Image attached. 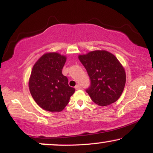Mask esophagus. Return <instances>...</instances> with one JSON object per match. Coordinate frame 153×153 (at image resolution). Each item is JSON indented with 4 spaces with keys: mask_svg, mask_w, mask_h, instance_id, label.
Listing matches in <instances>:
<instances>
[{
    "mask_svg": "<svg viewBox=\"0 0 153 153\" xmlns=\"http://www.w3.org/2000/svg\"><path fill=\"white\" fill-rule=\"evenodd\" d=\"M75 88L76 89V90H80V89H81V86H80V85H77L75 87Z\"/></svg>",
    "mask_w": 153,
    "mask_h": 153,
    "instance_id": "esophagus-1",
    "label": "esophagus"
}]
</instances>
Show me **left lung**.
Here are the masks:
<instances>
[{
    "instance_id": "left-lung-1",
    "label": "left lung",
    "mask_w": 153,
    "mask_h": 153,
    "mask_svg": "<svg viewBox=\"0 0 153 153\" xmlns=\"http://www.w3.org/2000/svg\"><path fill=\"white\" fill-rule=\"evenodd\" d=\"M78 58L90 78L86 92L92 101L101 106L117 101L126 82L125 71L117 57L107 51L96 50Z\"/></svg>"
}]
</instances>
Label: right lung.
Segmentation results:
<instances>
[{"instance_id":"right-lung-1","label":"right lung","mask_w":153,"mask_h":153,"mask_svg":"<svg viewBox=\"0 0 153 153\" xmlns=\"http://www.w3.org/2000/svg\"><path fill=\"white\" fill-rule=\"evenodd\" d=\"M66 57L57 52L42 56L34 64L29 78V91L33 99L43 109L61 111L68 105L74 88L68 85L62 70Z\"/></svg>"}]
</instances>
